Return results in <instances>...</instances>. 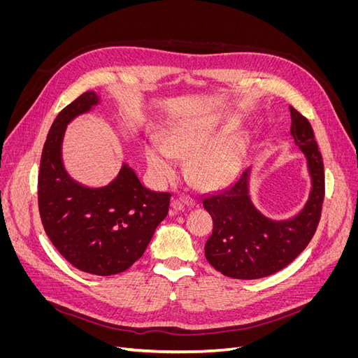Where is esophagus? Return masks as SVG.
<instances>
[{
  "label": "esophagus",
  "mask_w": 358,
  "mask_h": 358,
  "mask_svg": "<svg viewBox=\"0 0 358 358\" xmlns=\"http://www.w3.org/2000/svg\"><path fill=\"white\" fill-rule=\"evenodd\" d=\"M194 204H196V201H194L188 196H178L176 199H173V201H171L173 209H176V210H182L183 208H192Z\"/></svg>",
  "instance_id": "1"
}]
</instances>
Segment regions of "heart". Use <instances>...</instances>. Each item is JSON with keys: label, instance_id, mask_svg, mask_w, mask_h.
I'll return each instance as SVG.
<instances>
[{"label": "heart", "instance_id": "heart-1", "mask_svg": "<svg viewBox=\"0 0 358 358\" xmlns=\"http://www.w3.org/2000/svg\"><path fill=\"white\" fill-rule=\"evenodd\" d=\"M231 125L183 124L171 128L166 138L150 136L145 145V157L157 179L170 180L178 170V158H191L188 171L203 187L230 180L241 166L243 142L239 137L225 138Z\"/></svg>", "mask_w": 358, "mask_h": 358}]
</instances>
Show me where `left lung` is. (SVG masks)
<instances>
[{
  "label": "left lung",
  "instance_id": "obj_1",
  "mask_svg": "<svg viewBox=\"0 0 358 358\" xmlns=\"http://www.w3.org/2000/svg\"><path fill=\"white\" fill-rule=\"evenodd\" d=\"M289 113V133L305 155L310 179L308 200L296 215L273 220L257 208L249 192L251 166L230 187L201 197L213 220L204 255L225 276L258 279L279 272L294 262L317 230L324 200L322 157L308 119L292 107Z\"/></svg>",
  "mask_w": 358,
  "mask_h": 358
}]
</instances>
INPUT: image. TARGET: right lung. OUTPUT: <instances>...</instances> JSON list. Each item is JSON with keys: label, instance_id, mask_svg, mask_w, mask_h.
<instances>
[{"label": "right lung", "instance_id": "1", "mask_svg": "<svg viewBox=\"0 0 358 358\" xmlns=\"http://www.w3.org/2000/svg\"><path fill=\"white\" fill-rule=\"evenodd\" d=\"M100 103V94L86 91L53 121L41 152L38 209L48 237L70 264L110 276L143 255L171 196L143 187L125 161L107 185L88 187L71 178L62 159L66 129Z\"/></svg>", "mask_w": 358, "mask_h": 358}]
</instances>
